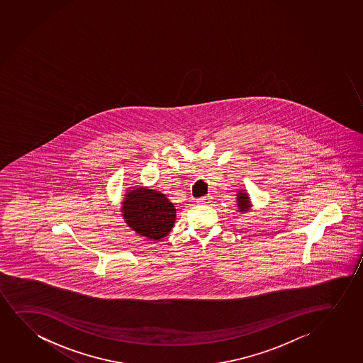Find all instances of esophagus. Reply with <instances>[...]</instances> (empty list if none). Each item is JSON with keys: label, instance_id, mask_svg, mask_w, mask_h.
<instances>
[{"label": "esophagus", "instance_id": "esophagus-1", "mask_svg": "<svg viewBox=\"0 0 363 363\" xmlns=\"http://www.w3.org/2000/svg\"><path fill=\"white\" fill-rule=\"evenodd\" d=\"M213 197L212 196H203V197L198 198L197 203L199 204H209V203L212 202Z\"/></svg>", "mask_w": 363, "mask_h": 363}]
</instances>
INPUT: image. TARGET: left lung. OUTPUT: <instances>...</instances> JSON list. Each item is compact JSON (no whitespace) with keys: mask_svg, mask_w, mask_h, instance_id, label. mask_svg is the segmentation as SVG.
Returning <instances> with one entry per match:
<instances>
[{"mask_svg":"<svg viewBox=\"0 0 363 363\" xmlns=\"http://www.w3.org/2000/svg\"><path fill=\"white\" fill-rule=\"evenodd\" d=\"M250 198L247 197V194H242L241 191L240 194H238V208L240 212H247L250 209Z\"/></svg>","mask_w":363,"mask_h":363,"instance_id":"obj_1","label":"left lung"}]
</instances>
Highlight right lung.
I'll list each match as a JSON object with an SVG mask.
<instances>
[{
    "label": "right lung",
    "mask_w": 363,
    "mask_h": 363,
    "mask_svg": "<svg viewBox=\"0 0 363 363\" xmlns=\"http://www.w3.org/2000/svg\"><path fill=\"white\" fill-rule=\"evenodd\" d=\"M125 196L123 216L133 230L154 240L169 234L176 219V209L165 194L140 187Z\"/></svg>",
    "instance_id": "1"
}]
</instances>
